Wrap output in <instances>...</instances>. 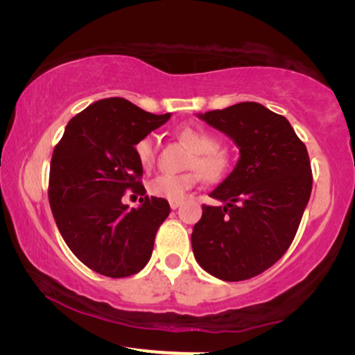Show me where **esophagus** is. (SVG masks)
Segmentation results:
<instances>
[{
	"label": "esophagus",
	"mask_w": 355,
	"mask_h": 355,
	"mask_svg": "<svg viewBox=\"0 0 355 355\" xmlns=\"http://www.w3.org/2000/svg\"><path fill=\"white\" fill-rule=\"evenodd\" d=\"M171 208L172 209H177L180 205H182V200H171Z\"/></svg>",
	"instance_id": "34e87169"
}]
</instances>
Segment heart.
Wrapping results in <instances>:
<instances>
[{
  "mask_svg": "<svg viewBox=\"0 0 355 355\" xmlns=\"http://www.w3.org/2000/svg\"><path fill=\"white\" fill-rule=\"evenodd\" d=\"M178 136L194 150V156L189 161V169H196L208 183H219L230 171V159L225 153L219 152V139L205 130L184 127L178 131ZM136 156L144 169H152L156 159V141L152 135L144 136L136 144ZM196 172H186L180 175L161 173L148 184L150 194L167 200H182L191 188L197 183Z\"/></svg>",
  "mask_w": 355,
  "mask_h": 355,
  "instance_id": "b5f03b06",
  "label": "heart"
}]
</instances>
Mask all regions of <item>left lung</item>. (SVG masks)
I'll return each instance as SVG.
<instances>
[{
    "label": "left lung",
    "mask_w": 355,
    "mask_h": 355,
    "mask_svg": "<svg viewBox=\"0 0 355 355\" xmlns=\"http://www.w3.org/2000/svg\"><path fill=\"white\" fill-rule=\"evenodd\" d=\"M236 144L239 159L209 192L191 235L197 263L225 282L266 271L293 243L311 194L307 147L290 122L255 101L197 114Z\"/></svg>",
    "instance_id": "obj_1"
}]
</instances>
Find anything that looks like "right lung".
<instances>
[{
  "label": "right lung",
  "instance_id": "add662e5",
  "mask_svg": "<svg viewBox=\"0 0 355 355\" xmlns=\"http://www.w3.org/2000/svg\"><path fill=\"white\" fill-rule=\"evenodd\" d=\"M171 119L112 97L70 120L55 147L48 199L65 244L92 271L112 279L139 272L152 257L169 202L146 196L136 144ZM143 197L139 209L121 203L125 190Z\"/></svg>",
  "mask_w": 355,
  "mask_h": 355
}]
</instances>
